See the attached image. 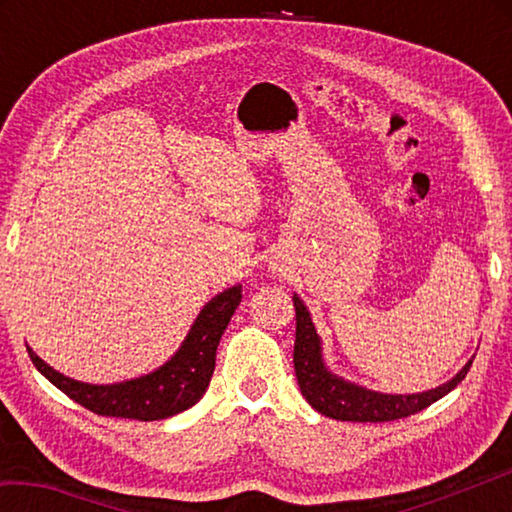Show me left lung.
<instances>
[{
    "label": "left lung",
    "mask_w": 512,
    "mask_h": 512,
    "mask_svg": "<svg viewBox=\"0 0 512 512\" xmlns=\"http://www.w3.org/2000/svg\"><path fill=\"white\" fill-rule=\"evenodd\" d=\"M296 307V345H293V368H296L298 386L305 400L314 406L318 413L327 415L332 420L343 422H391L427 409L440 397L461 384L472 361L465 363V368L458 372L447 384L433 388L418 395H381L366 388L348 384L325 368L323 354H320V339L311 323L307 307L302 305L298 296H293Z\"/></svg>",
    "instance_id": "left-lung-1"
}]
</instances>
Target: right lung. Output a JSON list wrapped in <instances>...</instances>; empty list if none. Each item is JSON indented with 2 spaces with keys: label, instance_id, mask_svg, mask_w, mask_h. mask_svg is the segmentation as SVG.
<instances>
[{
  "label": "right lung",
  "instance_id": "add662e5",
  "mask_svg": "<svg viewBox=\"0 0 512 512\" xmlns=\"http://www.w3.org/2000/svg\"><path fill=\"white\" fill-rule=\"evenodd\" d=\"M241 302V287H232L219 293L203 307L196 323L189 329L185 343L151 375L124 381V384L92 386L60 375L49 368L31 348L29 357L51 384L60 388L67 397L79 402L85 409L97 415L128 420H164L194 406L201 400L207 384H210L216 348L221 334L228 327L232 314Z\"/></svg>",
  "mask_w": 512,
  "mask_h": 512
}]
</instances>
